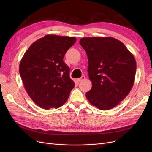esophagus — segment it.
<instances>
[{"label": "esophagus", "instance_id": "esophagus-1", "mask_svg": "<svg viewBox=\"0 0 152 152\" xmlns=\"http://www.w3.org/2000/svg\"><path fill=\"white\" fill-rule=\"evenodd\" d=\"M85 79H86V77H85V76H82L80 79H77V82H81V81H82V80H85Z\"/></svg>", "mask_w": 152, "mask_h": 152}]
</instances>
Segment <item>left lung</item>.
<instances>
[{
    "mask_svg": "<svg viewBox=\"0 0 152 152\" xmlns=\"http://www.w3.org/2000/svg\"><path fill=\"white\" fill-rule=\"evenodd\" d=\"M92 82L86 93L91 104L102 110L116 107L130 93L134 83L136 63L133 54L122 42L110 37L82 38Z\"/></svg>",
    "mask_w": 152,
    "mask_h": 152,
    "instance_id": "obj_1",
    "label": "left lung"
}]
</instances>
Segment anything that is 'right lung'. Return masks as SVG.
Masks as SVG:
<instances>
[{
    "mask_svg": "<svg viewBox=\"0 0 152 152\" xmlns=\"http://www.w3.org/2000/svg\"><path fill=\"white\" fill-rule=\"evenodd\" d=\"M74 37L47 35L32 44L20 63V73L31 99L40 108H58L74 87L70 68L63 61Z\"/></svg>",
    "mask_w": 152,
    "mask_h": 152,
    "instance_id": "1",
    "label": "right lung"
}]
</instances>
